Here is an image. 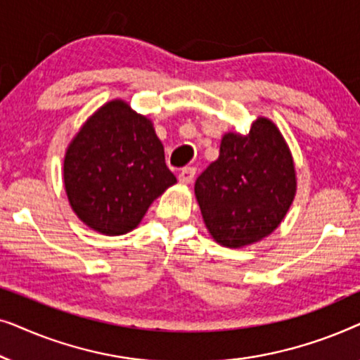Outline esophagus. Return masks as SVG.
I'll return each instance as SVG.
<instances>
[{
    "mask_svg": "<svg viewBox=\"0 0 360 360\" xmlns=\"http://www.w3.org/2000/svg\"><path fill=\"white\" fill-rule=\"evenodd\" d=\"M195 174H196V170L193 169V167H186V169H184L179 174V181H180V184H184V185H188V184H191V181H193Z\"/></svg>",
    "mask_w": 360,
    "mask_h": 360,
    "instance_id": "obj_1",
    "label": "esophagus"
}]
</instances>
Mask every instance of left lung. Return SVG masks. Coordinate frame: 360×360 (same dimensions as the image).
<instances>
[{
  "label": "left lung",
  "instance_id": "8db88e82",
  "mask_svg": "<svg viewBox=\"0 0 360 360\" xmlns=\"http://www.w3.org/2000/svg\"><path fill=\"white\" fill-rule=\"evenodd\" d=\"M297 195L293 155L277 124L265 116L248 134L226 132L219 157L195 181L205 226L216 243L239 249L278 228Z\"/></svg>",
  "mask_w": 360,
  "mask_h": 360
}]
</instances>
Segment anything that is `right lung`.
<instances>
[{
  "instance_id": "right-lung-1",
  "label": "right lung",
  "mask_w": 360,
  "mask_h": 360,
  "mask_svg": "<svg viewBox=\"0 0 360 360\" xmlns=\"http://www.w3.org/2000/svg\"><path fill=\"white\" fill-rule=\"evenodd\" d=\"M175 184L152 121L121 98L83 122L63 157V185L73 213L105 236L137 228L154 200Z\"/></svg>"
}]
</instances>
